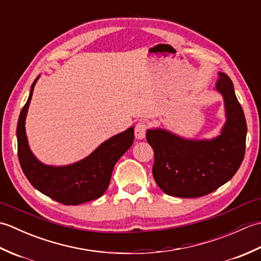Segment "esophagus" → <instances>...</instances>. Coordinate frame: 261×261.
<instances>
[{
  "label": "esophagus",
  "mask_w": 261,
  "mask_h": 261,
  "mask_svg": "<svg viewBox=\"0 0 261 261\" xmlns=\"http://www.w3.org/2000/svg\"><path fill=\"white\" fill-rule=\"evenodd\" d=\"M146 132H147V124L146 122L140 121L138 122L135 126V136L138 140H141L146 137Z\"/></svg>",
  "instance_id": "obj_1"
}]
</instances>
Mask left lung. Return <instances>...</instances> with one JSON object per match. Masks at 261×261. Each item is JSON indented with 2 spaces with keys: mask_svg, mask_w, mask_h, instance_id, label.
<instances>
[{
  "mask_svg": "<svg viewBox=\"0 0 261 261\" xmlns=\"http://www.w3.org/2000/svg\"><path fill=\"white\" fill-rule=\"evenodd\" d=\"M216 83L224 97L226 123L213 140H186L165 130H148L153 149V178L166 194L177 197L205 196L230 180L246 151L247 122L236 96L233 83L220 73Z\"/></svg>",
  "mask_w": 261,
  "mask_h": 261,
  "instance_id": "1",
  "label": "left lung"
}]
</instances>
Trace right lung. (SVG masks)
I'll return each mask as SVG.
<instances>
[{"mask_svg": "<svg viewBox=\"0 0 261 261\" xmlns=\"http://www.w3.org/2000/svg\"><path fill=\"white\" fill-rule=\"evenodd\" d=\"M38 79L32 83L29 98L21 110L16 125L22 170L33 187L62 204L79 205L101 197L109 187L114 165L134 142V127L103 142L87 158L74 165L53 167L41 164L30 151L24 129L25 115Z\"/></svg>", "mask_w": 261, "mask_h": 261, "instance_id": "obj_1", "label": "right lung"}]
</instances>
